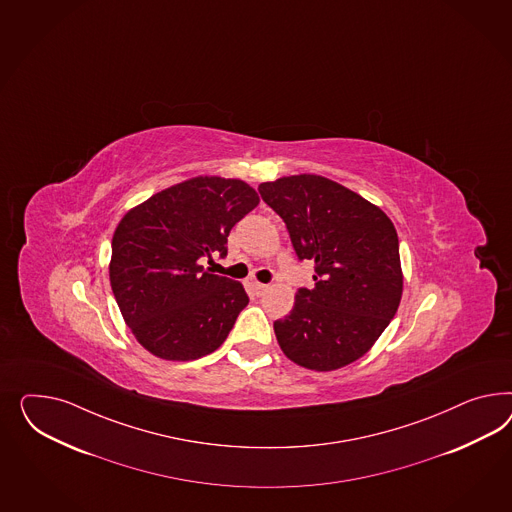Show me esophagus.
I'll list each match as a JSON object with an SVG mask.
<instances>
[{
    "mask_svg": "<svg viewBox=\"0 0 512 512\" xmlns=\"http://www.w3.org/2000/svg\"><path fill=\"white\" fill-rule=\"evenodd\" d=\"M267 284H262V282H252V290L256 295H263V293L267 292Z\"/></svg>",
    "mask_w": 512,
    "mask_h": 512,
    "instance_id": "1",
    "label": "esophagus"
}]
</instances>
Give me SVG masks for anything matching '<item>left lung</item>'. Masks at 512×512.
I'll list each match as a JSON object with an SVG mask.
<instances>
[{"label": "left lung", "instance_id": "left-lung-1", "mask_svg": "<svg viewBox=\"0 0 512 512\" xmlns=\"http://www.w3.org/2000/svg\"><path fill=\"white\" fill-rule=\"evenodd\" d=\"M258 190L316 273L314 288H299L292 312L273 325L280 350L318 372L350 365L374 346L402 299L393 222L327 177H280Z\"/></svg>", "mask_w": 512, "mask_h": 512}]
</instances>
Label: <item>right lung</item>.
Here are the masks:
<instances>
[{"label": "right lung", "mask_w": 512, "mask_h": 512, "mask_svg": "<svg viewBox=\"0 0 512 512\" xmlns=\"http://www.w3.org/2000/svg\"><path fill=\"white\" fill-rule=\"evenodd\" d=\"M260 198L241 179L192 177L132 207L112 237L110 284L123 320L149 353L192 361L217 350L249 305L241 282L207 273L230 230Z\"/></svg>", "instance_id": "obj_1"}]
</instances>
